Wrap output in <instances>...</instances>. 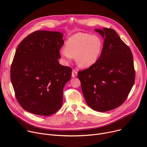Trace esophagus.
I'll list each match as a JSON object with an SVG mask.
<instances>
[{
    "label": "esophagus",
    "mask_w": 147,
    "mask_h": 147,
    "mask_svg": "<svg viewBox=\"0 0 147 147\" xmlns=\"http://www.w3.org/2000/svg\"><path fill=\"white\" fill-rule=\"evenodd\" d=\"M72 77H75L77 76V71L76 70H73L72 71V74H71Z\"/></svg>",
    "instance_id": "esophagus-1"
}]
</instances>
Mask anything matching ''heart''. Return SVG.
Returning <instances> with one entry per match:
<instances>
[{"mask_svg": "<svg viewBox=\"0 0 147 147\" xmlns=\"http://www.w3.org/2000/svg\"><path fill=\"white\" fill-rule=\"evenodd\" d=\"M102 47V43L98 36L78 33L69 37L60 55L68 61L75 57L78 66L87 68L97 61Z\"/></svg>", "mask_w": 147, "mask_h": 147, "instance_id": "obj_1", "label": "heart"}]
</instances>
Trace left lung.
<instances>
[{
	"label": "left lung",
	"instance_id": "1",
	"mask_svg": "<svg viewBox=\"0 0 147 147\" xmlns=\"http://www.w3.org/2000/svg\"><path fill=\"white\" fill-rule=\"evenodd\" d=\"M104 38L101 55L86 70L79 71L84 98L91 109L106 112L121 105L134 84L131 51L112 29H95Z\"/></svg>",
	"mask_w": 147,
	"mask_h": 147
}]
</instances>
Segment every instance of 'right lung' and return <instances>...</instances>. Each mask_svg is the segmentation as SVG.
<instances>
[{
    "mask_svg": "<svg viewBox=\"0 0 147 147\" xmlns=\"http://www.w3.org/2000/svg\"><path fill=\"white\" fill-rule=\"evenodd\" d=\"M63 34L59 32L36 31L19 45L10 69V79L16 99L30 113L47 116L63 103L65 83L72 70L59 63Z\"/></svg>",
    "mask_w": 147,
    "mask_h": 147,
    "instance_id": "right-lung-1",
    "label": "right lung"
}]
</instances>
